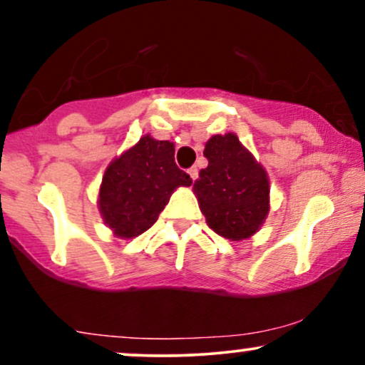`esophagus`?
<instances>
[{
	"mask_svg": "<svg viewBox=\"0 0 365 365\" xmlns=\"http://www.w3.org/2000/svg\"><path fill=\"white\" fill-rule=\"evenodd\" d=\"M188 175H190L192 180H197V177H199V170H197L195 166H192V168L188 170Z\"/></svg>",
	"mask_w": 365,
	"mask_h": 365,
	"instance_id": "esophagus-1",
	"label": "esophagus"
}]
</instances>
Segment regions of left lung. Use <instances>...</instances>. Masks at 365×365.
I'll return each instance as SVG.
<instances>
[{
  "label": "left lung",
  "instance_id": "1",
  "mask_svg": "<svg viewBox=\"0 0 365 365\" xmlns=\"http://www.w3.org/2000/svg\"><path fill=\"white\" fill-rule=\"evenodd\" d=\"M207 168L199 171L194 194L206 223L232 242L250 238L269 215V178L237 133L212 135L206 142Z\"/></svg>",
  "mask_w": 365,
  "mask_h": 365
}]
</instances>
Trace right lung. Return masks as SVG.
Returning a JSON list of instances; mask_svg holds the SVG:
<instances>
[{
	"mask_svg": "<svg viewBox=\"0 0 365 365\" xmlns=\"http://www.w3.org/2000/svg\"><path fill=\"white\" fill-rule=\"evenodd\" d=\"M192 178L175 163V144L142 135L108 165L98 207L104 225L118 238H135L156 223L178 187Z\"/></svg>",
	"mask_w": 365,
	"mask_h": 365,
	"instance_id": "obj_1",
	"label": "right lung"
}]
</instances>
